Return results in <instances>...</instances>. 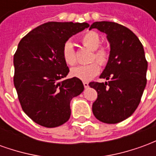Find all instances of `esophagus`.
<instances>
[{
	"mask_svg": "<svg viewBox=\"0 0 156 156\" xmlns=\"http://www.w3.org/2000/svg\"><path fill=\"white\" fill-rule=\"evenodd\" d=\"M83 86H84L85 88H88V82H83Z\"/></svg>",
	"mask_w": 156,
	"mask_h": 156,
	"instance_id": "1",
	"label": "esophagus"
}]
</instances>
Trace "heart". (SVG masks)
<instances>
[{
  "mask_svg": "<svg viewBox=\"0 0 156 156\" xmlns=\"http://www.w3.org/2000/svg\"><path fill=\"white\" fill-rule=\"evenodd\" d=\"M81 41L86 48L94 51L91 60H96L101 66L107 64L109 58V51L107 48H99L101 38L97 32H88L82 36ZM62 57L65 62L69 66H73L77 62V57L73 44L71 41H66L62 47ZM99 65L96 62L86 65H79L71 70L72 76L78 78L83 81H89L99 73Z\"/></svg>",
  "mask_w": 156,
  "mask_h": 156,
  "instance_id": "b5f03b06",
  "label": "heart"
}]
</instances>
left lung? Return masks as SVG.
I'll return each mask as SVG.
<instances>
[{
  "mask_svg": "<svg viewBox=\"0 0 156 156\" xmlns=\"http://www.w3.org/2000/svg\"><path fill=\"white\" fill-rule=\"evenodd\" d=\"M105 32L110 43L108 63L100 75L108 82H91L98 93L93 113L101 122L117 124L133 115L146 85L148 62L143 45L124 26L112 22H94L89 30Z\"/></svg>",
  "mask_w": 156,
  "mask_h": 156,
  "instance_id": "1",
  "label": "left lung"
}]
</instances>
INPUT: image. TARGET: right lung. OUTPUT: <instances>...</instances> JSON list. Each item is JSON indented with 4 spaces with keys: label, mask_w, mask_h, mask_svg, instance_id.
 <instances>
[{
    "label": "right lung",
    "mask_w": 156,
    "mask_h": 156,
    "mask_svg": "<svg viewBox=\"0 0 156 156\" xmlns=\"http://www.w3.org/2000/svg\"><path fill=\"white\" fill-rule=\"evenodd\" d=\"M88 27L86 22H47L19 42L13 59V81L23 111L37 124L54 128L69 119L72 98L84 87L78 78L64 79L69 68L62 47Z\"/></svg>",
    "instance_id": "add662e5"
}]
</instances>
